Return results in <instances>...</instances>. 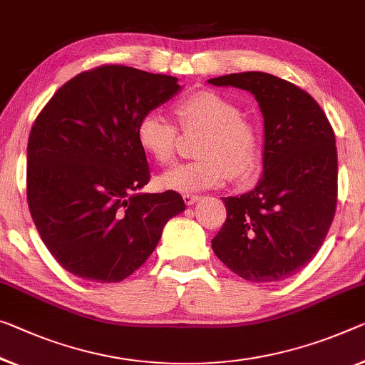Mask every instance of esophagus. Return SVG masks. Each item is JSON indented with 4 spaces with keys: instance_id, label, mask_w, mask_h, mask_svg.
Here are the masks:
<instances>
[{
    "instance_id": "esophagus-1",
    "label": "esophagus",
    "mask_w": 365,
    "mask_h": 365,
    "mask_svg": "<svg viewBox=\"0 0 365 365\" xmlns=\"http://www.w3.org/2000/svg\"><path fill=\"white\" fill-rule=\"evenodd\" d=\"M182 199H184V202H186L187 205H192V204H195V202H197L200 197H199L197 194H184Z\"/></svg>"
}]
</instances>
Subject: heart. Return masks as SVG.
<instances>
[{
  "mask_svg": "<svg viewBox=\"0 0 365 365\" xmlns=\"http://www.w3.org/2000/svg\"><path fill=\"white\" fill-rule=\"evenodd\" d=\"M175 114L182 130H204L197 147L200 158L165 173L158 179L161 187L195 192L220 186L228 173L243 178L253 170L259 135L232 99L214 89H197L176 101ZM137 142L155 163L166 166L175 160L178 127L161 112L150 110L140 117Z\"/></svg>",
  "mask_w": 365,
  "mask_h": 365,
  "instance_id": "obj_1",
  "label": "heart"
}]
</instances>
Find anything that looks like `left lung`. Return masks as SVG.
Wrapping results in <instances>:
<instances>
[{"mask_svg": "<svg viewBox=\"0 0 365 365\" xmlns=\"http://www.w3.org/2000/svg\"><path fill=\"white\" fill-rule=\"evenodd\" d=\"M209 83L250 91L264 117L262 176L250 192L223 197L227 220L212 250L250 282L284 280L315 257L334 218L333 127L310 94L269 73H232Z\"/></svg>", "mask_w": 365, "mask_h": 365, "instance_id": "1", "label": "left lung"}]
</instances>
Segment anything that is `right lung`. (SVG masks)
<instances>
[{"label": "right lung", "instance_id": "right-lung-1", "mask_svg": "<svg viewBox=\"0 0 365 365\" xmlns=\"http://www.w3.org/2000/svg\"><path fill=\"white\" fill-rule=\"evenodd\" d=\"M181 89L178 78L103 65L66 81L37 115L27 143V204L58 264L94 282H120L148 259L186 209L150 181L140 117Z\"/></svg>", "mask_w": 365, "mask_h": 365}]
</instances>
